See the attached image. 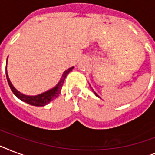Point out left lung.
I'll list each match as a JSON object with an SVG mask.
<instances>
[{
	"label": "left lung",
	"mask_w": 155,
	"mask_h": 155,
	"mask_svg": "<svg viewBox=\"0 0 155 155\" xmlns=\"http://www.w3.org/2000/svg\"><path fill=\"white\" fill-rule=\"evenodd\" d=\"M94 93H95V94H96V96H97V97H98V95H97V93H96V92H94Z\"/></svg>",
	"instance_id": "obj_1"
}]
</instances>
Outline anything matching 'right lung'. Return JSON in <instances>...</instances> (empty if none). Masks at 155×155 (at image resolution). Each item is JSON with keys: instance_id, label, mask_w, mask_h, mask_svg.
I'll return each mask as SVG.
<instances>
[{"instance_id": "obj_1", "label": "right lung", "mask_w": 155, "mask_h": 155, "mask_svg": "<svg viewBox=\"0 0 155 155\" xmlns=\"http://www.w3.org/2000/svg\"><path fill=\"white\" fill-rule=\"evenodd\" d=\"M8 59V58H7ZM7 65V63H6ZM73 69V67L70 68L68 70H66L63 73V76L61 78L60 81L58 82V84L56 85L55 87L52 88V89L47 91V92H44V93H42V94L38 95V96H35V97H30V96H25V95L21 93L20 92H18V90L16 89L15 87H13V84H11L10 80H9V78L8 76V74H7V70H6V78H7V81H8V84L10 87L12 92L16 97L19 98L21 101L25 102V103L29 104L30 105L34 106H44L47 104H49L50 102L54 101V99H56L57 97L59 96L61 92V89H62V87H63V82H64V80H65L66 76L68 75V73L70 72Z\"/></svg>"}]
</instances>
